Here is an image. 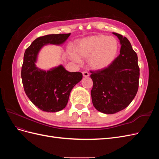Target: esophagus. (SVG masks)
<instances>
[{
  "label": "esophagus",
  "instance_id": "34e87169",
  "mask_svg": "<svg viewBox=\"0 0 159 159\" xmlns=\"http://www.w3.org/2000/svg\"><path fill=\"white\" fill-rule=\"evenodd\" d=\"M82 74H83V75L84 77H88V76H89V74L88 71H83Z\"/></svg>",
  "mask_w": 159,
  "mask_h": 159
}]
</instances>
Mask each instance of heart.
Listing matches in <instances>:
<instances>
[{"label": "heart", "instance_id": "heart-1", "mask_svg": "<svg viewBox=\"0 0 159 159\" xmlns=\"http://www.w3.org/2000/svg\"><path fill=\"white\" fill-rule=\"evenodd\" d=\"M119 45L113 36L104 35L91 36L80 40L75 46V52L70 54L74 61L80 63V57L89 58L90 66L100 70L108 68L116 58Z\"/></svg>", "mask_w": 159, "mask_h": 159}]
</instances>
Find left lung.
Here are the masks:
<instances>
[{
  "instance_id": "1",
  "label": "left lung",
  "mask_w": 159,
  "mask_h": 159,
  "mask_svg": "<svg viewBox=\"0 0 159 159\" xmlns=\"http://www.w3.org/2000/svg\"><path fill=\"white\" fill-rule=\"evenodd\" d=\"M121 43L120 54L108 68L90 71L95 108L105 114L120 111L131 103L139 88L138 57L126 37L113 32Z\"/></svg>"
}]
</instances>
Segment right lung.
Masks as SVG:
<instances>
[{
  "mask_svg": "<svg viewBox=\"0 0 159 159\" xmlns=\"http://www.w3.org/2000/svg\"><path fill=\"white\" fill-rule=\"evenodd\" d=\"M70 36V33L38 37L25 52L21 70L24 89L32 103L44 111L57 112L65 108L71 89L82 79L81 72L68 71L62 66L45 71L35 65L43 46L61 44Z\"/></svg>",
  "mask_w": 159,
  "mask_h": 159,
  "instance_id": "right-lung-1",
  "label": "right lung"
}]
</instances>
